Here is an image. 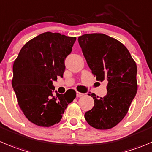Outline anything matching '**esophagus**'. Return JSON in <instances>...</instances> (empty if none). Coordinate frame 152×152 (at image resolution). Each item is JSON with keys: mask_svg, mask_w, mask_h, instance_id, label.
I'll list each match as a JSON object with an SVG mask.
<instances>
[{"mask_svg": "<svg viewBox=\"0 0 152 152\" xmlns=\"http://www.w3.org/2000/svg\"><path fill=\"white\" fill-rule=\"evenodd\" d=\"M84 95V94H82V93H80V92H76V96H77L78 97H80V96H83Z\"/></svg>", "mask_w": 152, "mask_h": 152, "instance_id": "esophagus-1", "label": "esophagus"}]
</instances>
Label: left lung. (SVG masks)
<instances>
[{"label":"left lung","instance_id":"obj_1","mask_svg":"<svg viewBox=\"0 0 152 152\" xmlns=\"http://www.w3.org/2000/svg\"><path fill=\"white\" fill-rule=\"evenodd\" d=\"M78 41L96 80L107 82L104 97L89 94L94 98V106L85 112V118L95 129H110L124 118L136 96L137 64L127 48L108 35L85 34Z\"/></svg>","mask_w":152,"mask_h":152}]
</instances>
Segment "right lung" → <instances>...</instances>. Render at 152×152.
<instances>
[{
	"mask_svg": "<svg viewBox=\"0 0 152 152\" xmlns=\"http://www.w3.org/2000/svg\"><path fill=\"white\" fill-rule=\"evenodd\" d=\"M76 37L47 32L26 43L13 64L12 85L25 117L36 126L50 127L58 123L76 91H56L53 82L63 77L64 60L71 53Z\"/></svg>",
	"mask_w": 152,
	"mask_h": 152,
	"instance_id": "right-lung-1",
	"label": "right lung"
}]
</instances>
